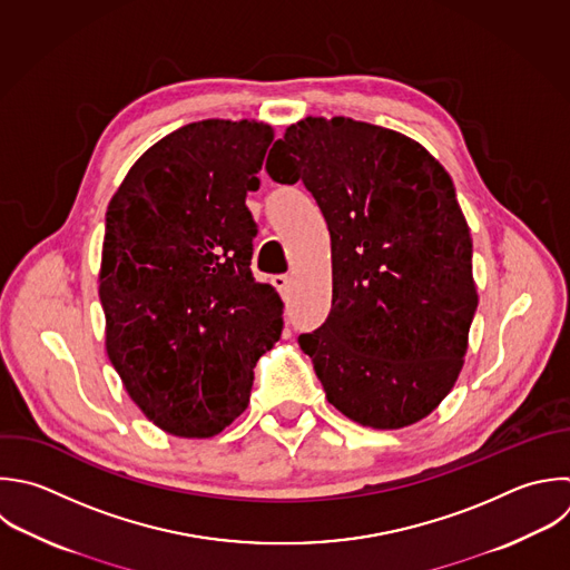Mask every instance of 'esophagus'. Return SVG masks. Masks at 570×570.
<instances>
[{
    "mask_svg": "<svg viewBox=\"0 0 570 570\" xmlns=\"http://www.w3.org/2000/svg\"><path fill=\"white\" fill-rule=\"evenodd\" d=\"M272 283H274V287L283 294V296H287V292H289V285H292V278L287 276V274H276L274 278H272Z\"/></svg>",
    "mask_w": 570,
    "mask_h": 570,
    "instance_id": "obj_1",
    "label": "esophagus"
}]
</instances>
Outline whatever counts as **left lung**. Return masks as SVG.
Instances as JSON below:
<instances>
[{
	"mask_svg": "<svg viewBox=\"0 0 570 570\" xmlns=\"http://www.w3.org/2000/svg\"><path fill=\"white\" fill-rule=\"evenodd\" d=\"M303 183L332 240V309L298 336L327 401L396 430L452 390L476 309L472 238L445 169L412 138L350 118H305L265 165Z\"/></svg>",
	"mask_w": 570,
	"mask_h": 570,
	"instance_id": "8db88e82",
	"label": "left lung"
}]
</instances>
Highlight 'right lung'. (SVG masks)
Listing matches in <instances>:
<instances>
[{
  "label": "right lung",
  "mask_w": 570,
  "mask_h": 570,
  "mask_svg": "<svg viewBox=\"0 0 570 570\" xmlns=\"http://www.w3.org/2000/svg\"><path fill=\"white\" fill-rule=\"evenodd\" d=\"M274 131L203 120L165 136L107 209L100 301L107 354L136 405L169 434L207 439L238 419L256 361L283 330V301L256 283L261 187Z\"/></svg>",
  "instance_id": "1"
}]
</instances>
